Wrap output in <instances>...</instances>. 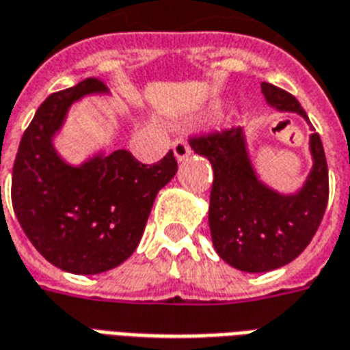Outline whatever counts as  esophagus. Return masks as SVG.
<instances>
[{"label": "esophagus", "instance_id": "1", "mask_svg": "<svg viewBox=\"0 0 350 350\" xmlns=\"http://www.w3.org/2000/svg\"><path fill=\"white\" fill-rule=\"evenodd\" d=\"M172 150H174V155L178 161H183L187 155H191V148L185 139H176L174 144H172Z\"/></svg>", "mask_w": 350, "mask_h": 350}]
</instances>
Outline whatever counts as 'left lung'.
<instances>
[{"mask_svg": "<svg viewBox=\"0 0 350 350\" xmlns=\"http://www.w3.org/2000/svg\"><path fill=\"white\" fill-rule=\"evenodd\" d=\"M271 107L299 113V100L271 83H261ZM310 124V120H308ZM213 167L209 230L217 254L245 273H267L287 265L310 245L328 202V167L319 133L310 137L312 172L295 195H280L258 180L241 128L189 139Z\"/></svg>", "mask_w": 350, "mask_h": 350, "instance_id": "obj_1", "label": "left lung"}]
</instances>
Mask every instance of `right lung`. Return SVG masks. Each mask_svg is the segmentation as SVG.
Segmentation results:
<instances>
[{
  "label": "right lung",
  "mask_w": 350,
  "mask_h": 350,
  "mask_svg": "<svg viewBox=\"0 0 350 350\" xmlns=\"http://www.w3.org/2000/svg\"><path fill=\"white\" fill-rule=\"evenodd\" d=\"M107 92L96 77L53 92L25 129L12 167V208L33 247L55 267L98 274L118 267L135 252L159 189L174 178L168 152L144 165L128 150L98 154L79 167L61 159L53 135L70 105L87 94Z\"/></svg>",
  "instance_id": "right-lung-1"
}]
</instances>
